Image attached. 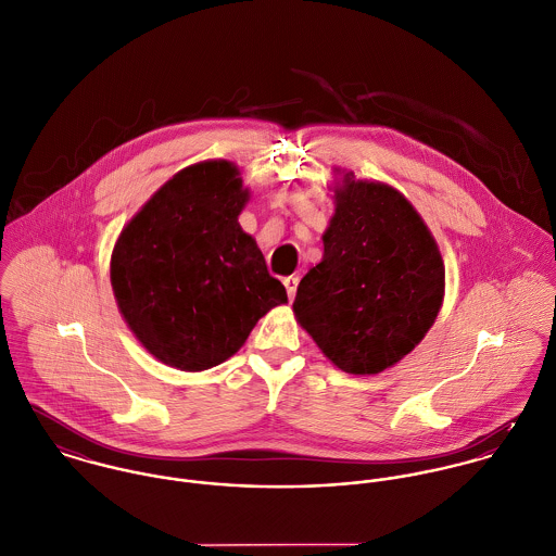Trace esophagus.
<instances>
[{"instance_id":"1","label":"esophagus","mask_w":556,"mask_h":556,"mask_svg":"<svg viewBox=\"0 0 556 556\" xmlns=\"http://www.w3.org/2000/svg\"><path fill=\"white\" fill-rule=\"evenodd\" d=\"M298 285H300V278H298V276H289V278H285V287H287V295H289V300H293V298H295Z\"/></svg>"}]
</instances>
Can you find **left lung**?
<instances>
[{"mask_svg":"<svg viewBox=\"0 0 556 556\" xmlns=\"http://www.w3.org/2000/svg\"><path fill=\"white\" fill-rule=\"evenodd\" d=\"M323 261L300 282L298 323L349 375H377L432 327L445 293L439 245L392 186L353 179L333 190Z\"/></svg>","mask_w":556,"mask_h":556,"instance_id":"1","label":"left lung"}]
</instances>
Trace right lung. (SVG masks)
Here are the masks:
<instances>
[{
  "mask_svg": "<svg viewBox=\"0 0 556 556\" xmlns=\"http://www.w3.org/2000/svg\"><path fill=\"white\" fill-rule=\"evenodd\" d=\"M250 199L238 166L207 160L168 179L111 254L117 308L162 364L199 372L227 362L256 320L287 304L238 216Z\"/></svg>",
  "mask_w": 556,
  "mask_h": 556,
  "instance_id": "add662e5",
  "label": "right lung"
}]
</instances>
